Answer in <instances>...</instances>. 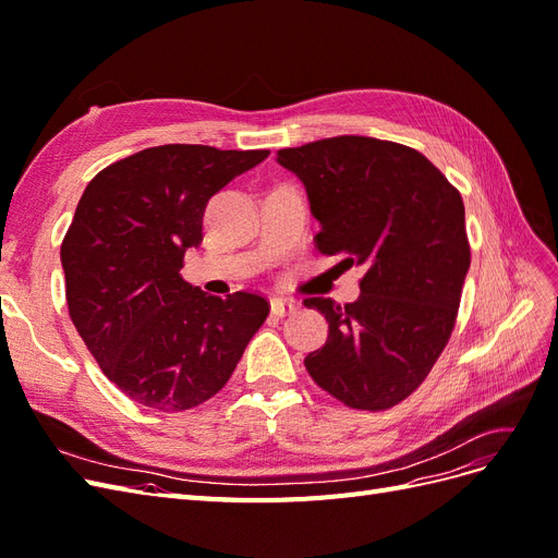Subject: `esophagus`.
<instances>
[{"label":"esophagus","mask_w":558,"mask_h":558,"mask_svg":"<svg viewBox=\"0 0 558 558\" xmlns=\"http://www.w3.org/2000/svg\"><path fill=\"white\" fill-rule=\"evenodd\" d=\"M269 305H272V314L275 316H286V314H291V312L298 310V302L289 300V298H272V302H269Z\"/></svg>","instance_id":"1"}]
</instances>
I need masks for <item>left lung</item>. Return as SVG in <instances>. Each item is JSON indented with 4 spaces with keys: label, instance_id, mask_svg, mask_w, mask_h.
<instances>
[{
    "label": "left lung",
    "instance_id": "obj_1",
    "mask_svg": "<svg viewBox=\"0 0 558 558\" xmlns=\"http://www.w3.org/2000/svg\"><path fill=\"white\" fill-rule=\"evenodd\" d=\"M277 162L305 183L316 248L365 269L356 302L305 300L328 320L307 373L347 408H393L428 377L459 314L470 267L461 193L418 150L356 134L281 148Z\"/></svg>",
    "mask_w": 558,
    "mask_h": 558
}]
</instances>
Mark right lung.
<instances>
[{"label": "right lung", "instance_id": "obj_1", "mask_svg": "<svg viewBox=\"0 0 558 558\" xmlns=\"http://www.w3.org/2000/svg\"><path fill=\"white\" fill-rule=\"evenodd\" d=\"M269 150L144 148L83 191L60 258L66 307L102 373L144 408L183 412L216 396L269 314L258 293L226 300L183 281L211 195Z\"/></svg>", "mask_w": 558, "mask_h": 558}]
</instances>
